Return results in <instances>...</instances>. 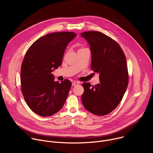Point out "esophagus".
<instances>
[{"label":"esophagus","mask_w":153,"mask_h":153,"mask_svg":"<svg viewBox=\"0 0 153 153\" xmlns=\"http://www.w3.org/2000/svg\"><path fill=\"white\" fill-rule=\"evenodd\" d=\"M79 82H73V83H72V86H77V85H79Z\"/></svg>","instance_id":"esophagus-1"}]
</instances>
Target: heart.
I'll return each instance as SVG.
<instances>
[{
	"label": "heart",
	"instance_id": "b5f03b06",
	"mask_svg": "<svg viewBox=\"0 0 153 153\" xmlns=\"http://www.w3.org/2000/svg\"><path fill=\"white\" fill-rule=\"evenodd\" d=\"M80 50H81V49H80Z\"/></svg>",
	"mask_w": 153,
	"mask_h": 153
}]
</instances>
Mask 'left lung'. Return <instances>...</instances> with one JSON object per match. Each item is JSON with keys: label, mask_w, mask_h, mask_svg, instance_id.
Returning a JSON list of instances; mask_svg holds the SVG:
<instances>
[{"label": "left lung", "mask_w": 153, "mask_h": 153, "mask_svg": "<svg viewBox=\"0 0 153 153\" xmlns=\"http://www.w3.org/2000/svg\"><path fill=\"white\" fill-rule=\"evenodd\" d=\"M91 53V70L99 74L100 83L92 86L83 83L82 102L97 116L110 113L121 102L128 84V73L124 53L111 37L99 32L82 33Z\"/></svg>", "instance_id": "left-lung-1"}]
</instances>
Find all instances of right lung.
<instances>
[{
    "label": "right lung",
    "instance_id": "right-lung-1",
    "mask_svg": "<svg viewBox=\"0 0 153 153\" xmlns=\"http://www.w3.org/2000/svg\"><path fill=\"white\" fill-rule=\"evenodd\" d=\"M77 36L73 32L48 34L35 41L27 50L21 66V90L31 110L47 117L63 107L71 83L55 82L52 72L60 67L68 43Z\"/></svg>",
    "mask_w": 153,
    "mask_h": 153
}]
</instances>
